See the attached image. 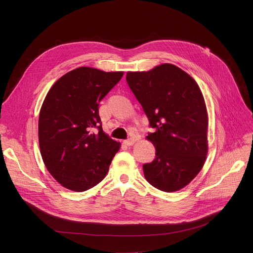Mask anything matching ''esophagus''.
I'll list each match as a JSON object with an SVG mask.
<instances>
[{
    "mask_svg": "<svg viewBox=\"0 0 253 253\" xmlns=\"http://www.w3.org/2000/svg\"><path fill=\"white\" fill-rule=\"evenodd\" d=\"M123 142H124L125 145H127V146H131V145H133V144H134V142H135V139H134V138H129V139H126V140H124Z\"/></svg>",
    "mask_w": 253,
    "mask_h": 253,
    "instance_id": "34e87169",
    "label": "esophagus"
}]
</instances>
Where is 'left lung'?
Instances as JSON below:
<instances>
[{"label": "left lung", "mask_w": 253, "mask_h": 253, "mask_svg": "<svg viewBox=\"0 0 253 253\" xmlns=\"http://www.w3.org/2000/svg\"><path fill=\"white\" fill-rule=\"evenodd\" d=\"M126 81L154 132L146 137L155 159L143 165L155 188L173 192L199 173L207 155L208 117L203 95L192 77L172 64L128 72Z\"/></svg>", "instance_id": "8db88e82"}]
</instances>
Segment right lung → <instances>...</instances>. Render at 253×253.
I'll list each match as a JSON object with an SVG mask.
<instances>
[{"instance_id": "obj_1", "label": "right lung", "mask_w": 253, "mask_h": 253, "mask_svg": "<svg viewBox=\"0 0 253 253\" xmlns=\"http://www.w3.org/2000/svg\"><path fill=\"white\" fill-rule=\"evenodd\" d=\"M123 72L72 70L48 92L39 116V145L50 174L64 187L86 191L106 176L120 143L102 129L99 103Z\"/></svg>"}]
</instances>
